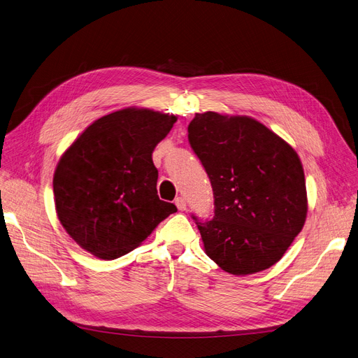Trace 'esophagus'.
<instances>
[{
    "instance_id": "obj_1",
    "label": "esophagus",
    "mask_w": 358,
    "mask_h": 358,
    "mask_svg": "<svg viewBox=\"0 0 358 358\" xmlns=\"http://www.w3.org/2000/svg\"><path fill=\"white\" fill-rule=\"evenodd\" d=\"M175 203H176V207H178L179 211H185V210H186V201H185V198L178 196V198L175 199Z\"/></svg>"
}]
</instances>
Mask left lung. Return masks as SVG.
I'll return each mask as SVG.
<instances>
[{
  "instance_id": "left-lung-1",
  "label": "left lung",
  "mask_w": 358,
  "mask_h": 358,
  "mask_svg": "<svg viewBox=\"0 0 358 358\" xmlns=\"http://www.w3.org/2000/svg\"><path fill=\"white\" fill-rule=\"evenodd\" d=\"M188 138L214 194L213 220L194 215L206 253L233 275L277 264L308 215L294 148L257 119L217 112L196 113Z\"/></svg>"
}]
</instances>
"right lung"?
Returning <instances> with one entry per match:
<instances>
[{
	"label": "right lung",
	"mask_w": 358,
	"mask_h": 358,
	"mask_svg": "<svg viewBox=\"0 0 358 358\" xmlns=\"http://www.w3.org/2000/svg\"><path fill=\"white\" fill-rule=\"evenodd\" d=\"M176 121L175 115L125 108L99 117L66 148L54 173L55 210L84 250L116 259L178 211L157 195L151 157Z\"/></svg>",
	"instance_id": "add662e5"
}]
</instances>
